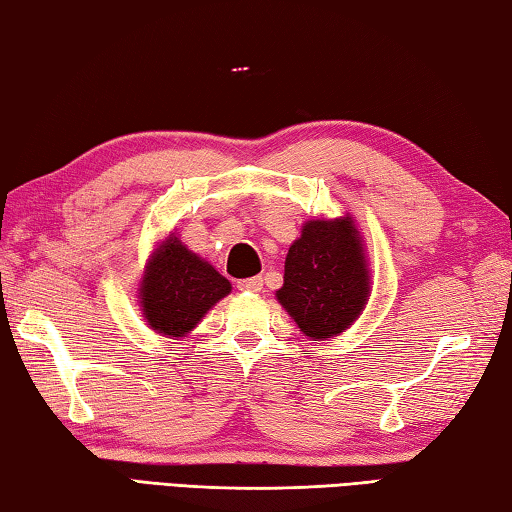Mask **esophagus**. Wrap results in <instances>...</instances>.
Returning a JSON list of instances; mask_svg holds the SVG:
<instances>
[{
    "instance_id": "obj_1",
    "label": "esophagus",
    "mask_w": 512,
    "mask_h": 512,
    "mask_svg": "<svg viewBox=\"0 0 512 512\" xmlns=\"http://www.w3.org/2000/svg\"><path fill=\"white\" fill-rule=\"evenodd\" d=\"M238 290H242V292H261L263 290V279H261V276L242 279V281H238Z\"/></svg>"
}]
</instances>
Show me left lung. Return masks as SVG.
I'll return each instance as SVG.
<instances>
[{
	"label": "left lung",
	"instance_id": "8db88e82",
	"mask_svg": "<svg viewBox=\"0 0 512 512\" xmlns=\"http://www.w3.org/2000/svg\"><path fill=\"white\" fill-rule=\"evenodd\" d=\"M366 297L369 270L353 220L306 222L285 258L283 288L276 292L281 306L317 342L344 333Z\"/></svg>",
	"mask_w": 512,
	"mask_h": 512
}]
</instances>
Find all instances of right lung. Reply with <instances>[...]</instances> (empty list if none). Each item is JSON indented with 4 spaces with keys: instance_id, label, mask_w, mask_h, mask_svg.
<instances>
[{
    "instance_id": "add662e5",
    "label": "right lung",
    "mask_w": 512,
    "mask_h": 512,
    "mask_svg": "<svg viewBox=\"0 0 512 512\" xmlns=\"http://www.w3.org/2000/svg\"><path fill=\"white\" fill-rule=\"evenodd\" d=\"M229 292L231 283L173 236L150 258L139 299L152 330L184 337Z\"/></svg>"
}]
</instances>
